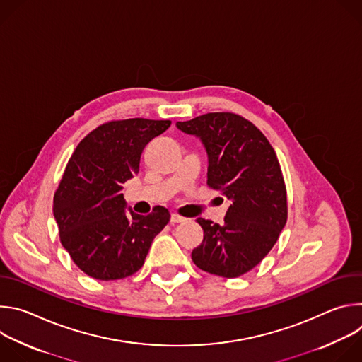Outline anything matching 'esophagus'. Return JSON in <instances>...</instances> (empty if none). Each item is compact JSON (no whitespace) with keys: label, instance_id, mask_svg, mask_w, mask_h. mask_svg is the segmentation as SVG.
<instances>
[{"label":"esophagus","instance_id":"esophagus-1","mask_svg":"<svg viewBox=\"0 0 362 362\" xmlns=\"http://www.w3.org/2000/svg\"><path fill=\"white\" fill-rule=\"evenodd\" d=\"M170 222H172V223H182V222H186V218H183V216L177 215V214H172Z\"/></svg>","mask_w":362,"mask_h":362}]
</instances>
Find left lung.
<instances>
[{
	"label": "left lung",
	"mask_w": 362,
	"mask_h": 362,
	"mask_svg": "<svg viewBox=\"0 0 362 362\" xmlns=\"http://www.w3.org/2000/svg\"><path fill=\"white\" fill-rule=\"evenodd\" d=\"M176 126L200 137L209 158L208 186L230 202L223 225L197 219L203 240L192 261L208 274L238 278L269 253L288 219L276 153L259 129L235 113H208Z\"/></svg>",
	"instance_id": "left-lung-1"
}]
</instances>
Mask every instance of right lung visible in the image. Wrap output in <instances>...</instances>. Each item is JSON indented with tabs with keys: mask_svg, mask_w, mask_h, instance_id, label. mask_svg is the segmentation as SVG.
Segmentation results:
<instances>
[{
	"mask_svg": "<svg viewBox=\"0 0 362 362\" xmlns=\"http://www.w3.org/2000/svg\"><path fill=\"white\" fill-rule=\"evenodd\" d=\"M170 120L126 119L103 123L76 147L54 193L60 240L73 262L98 281L132 276L170 221L163 206L141 216L124 212L123 183L140 169L144 146Z\"/></svg>",
	"mask_w": 362,
	"mask_h": 362,
	"instance_id": "1",
	"label": "right lung"
}]
</instances>
